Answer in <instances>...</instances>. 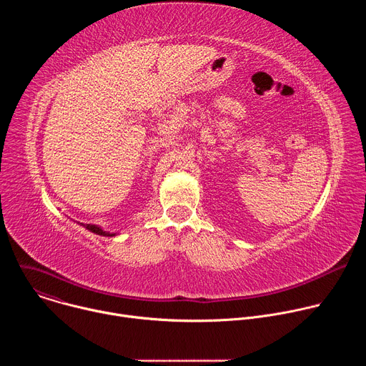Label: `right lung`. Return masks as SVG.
<instances>
[{
  "instance_id": "add662e5",
  "label": "right lung",
  "mask_w": 366,
  "mask_h": 366,
  "mask_svg": "<svg viewBox=\"0 0 366 366\" xmlns=\"http://www.w3.org/2000/svg\"><path fill=\"white\" fill-rule=\"evenodd\" d=\"M85 229H88L89 232L99 234V236H116V233H110V232H104L101 227L95 226V224H82Z\"/></svg>"
}]
</instances>
